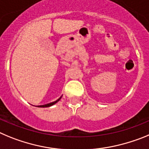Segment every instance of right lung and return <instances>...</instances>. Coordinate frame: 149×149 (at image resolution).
<instances>
[{
  "mask_svg": "<svg viewBox=\"0 0 149 149\" xmlns=\"http://www.w3.org/2000/svg\"><path fill=\"white\" fill-rule=\"evenodd\" d=\"M61 96L59 98V99H58V100H56V101L53 102L48 103V104H44V105H40V106H38V107H40V108H47V107L52 106V105H53V104H56V103L58 102L60 100H61Z\"/></svg>",
  "mask_w": 149,
  "mask_h": 149,
  "instance_id": "obj_1",
  "label": "right lung"
}]
</instances>
